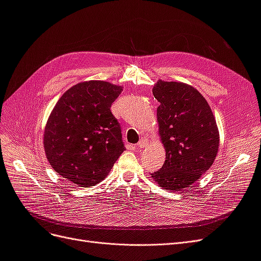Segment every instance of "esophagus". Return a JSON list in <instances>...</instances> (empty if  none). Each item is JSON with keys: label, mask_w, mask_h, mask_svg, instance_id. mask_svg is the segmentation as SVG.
Segmentation results:
<instances>
[{"label": "esophagus", "mask_w": 261, "mask_h": 261, "mask_svg": "<svg viewBox=\"0 0 261 261\" xmlns=\"http://www.w3.org/2000/svg\"><path fill=\"white\" fill-rule=\"evenodd\" d=\"M147 145V140H145V139H141V140H139V143L137 144V148L138 149H141V148H144L145 146Z\"/></svg>", "instance_id": "esophagus-1"}]
</instances>
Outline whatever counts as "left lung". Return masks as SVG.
Segmentation results:
<instances>
[{"instance_id": "obj_1", "label": "left lung", "mask_w": 261, "mask_h": 261, "mask_svg": "<svg viewBox=\"0 0 261 261\" xmlns=\"http://www.w3.org/2000/svg\"><path fill=\"white\" fill-rule=\"evenodd\" d=\"M165 161L152 173L164 189L185 192L215 161L219 130L208 102L194 87L159 81L152 89Z\"/></svg>"}]
</instances>
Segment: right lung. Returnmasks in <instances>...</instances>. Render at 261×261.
<instances>
[{
    "instance_id": "add662e5",
    "label": "right lung",
    "mask_w": 261,
    "mask_h": 261,
    "mask_svg": "<svg viewBox=\"0 0 261 261\" xmlns=\"http://www.w3.org/2000/svg\"><path fill=\"white\" fill-rule=\"evenodd\" d=\"M123 88L90 81L69 88L46 122L43 146L54 171L78 187L103 179L125 150L111 108Z\"/></svg>"
}]
</instances>
